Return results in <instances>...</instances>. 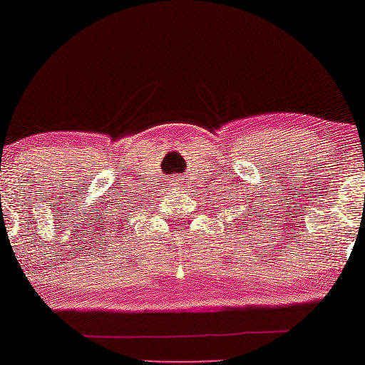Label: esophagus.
Instances as JSON below:
<instances>
[{
  "mask_svg": "<svg viewBox=\"0 0 365 365\" xmlns=\"http://www.w3.org/2000/svg\"><path fill=\"white\" fill-rule=\"evenodd\" d=\"M171 186H173L174 189H179V187H181V186H182V184H179V181H178V179H173V181H171Z\"/></svg>",
  "mask_w": 365,
  "mask_h": 365,
  "instance_id": "34e87169",
  "label": "esophagus"
}]
</instances>
